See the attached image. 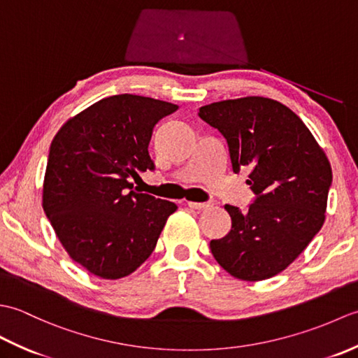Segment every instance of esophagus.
<instances>
[{"mask_svg":"<svg viewBox=\"0 0 358 358\" xmlns=\"http://www.w3.org/2000/svg\"><path fill=\"white\" fill-rule=\"evenodd\" d=\"M187 206L191 209H196V210H203V209H209L214 206L212 201H206V203H199V201H187Z\"/></svg>","mask_w":358,"mask_h":358,"instance_id":"esophagus-1","label":"esophagus"}]
</instances>
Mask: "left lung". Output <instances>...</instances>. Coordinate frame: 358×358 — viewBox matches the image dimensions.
<instances>
[{"label": "left lung", "mask_w": 358, "mask_h": 358, "mask_svg": "<svg viewBox=\"0 0 358 358\" xmlns=\"http://www.w3.org/2000/svg\"><path fill=\"white\" fill-rule=\"evenodd\" d=\"M229 148L234 172L249 167L248 212L224 204L232 227L210 250L232 277L260 281L285 271L324 223L332 169L299 115L275 100L245 96L200 108Z\"/></svg>", "instance_id": "1"}]
</instances>
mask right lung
<instances>
[{"label": "right lung", "instance_id": "obj_1", "mask_svg": "<svg viewBox=\"0 0 358 358\" xmlns=\"http://www.w3.org/2000/svg\"><path fill=\"white\" fill-rule=\"evenodd\" d=\"M177 109L149 96L112 95L53 136L43 209L66 252L96 277L118 280L138 269L177 210L172 201L131 191L129 181L154 169L152 131Z\"/></svg>", "mask_w": 358, "mask_h": 358}]
</instances>
